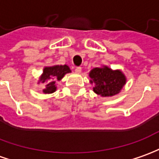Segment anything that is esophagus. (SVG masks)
Segmentation results:
<instances>
[{
    "label": "esophagus",
    "instance_id": "esophagus-1",
    "mask_svg": "<svg viewBox=\"0 0 159 159\" xmlns=\"http://www.w3.org/2000/svg\"><path fill=\"white\" fill-rule=\"evenodd\" d=\"M75 73H81L82 72V68L81 67H75Z\"/></svg>",
    "mask_w": 159,
    "mask_h": 159
}]
</instances>
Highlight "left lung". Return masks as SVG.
Returning a JSON list of instances; mask_svg holds the SVG:
<instances>
[{"instance_id": "8db88e82", "label": "left lung", "mask_w": 159, "mask_h": 159, "mask_svg": "<svg viewBox=\"0 0 159 159\" xmlns=\"http://www.w3.org/2000/svg\"><path fill=\"white\" fill-rule=\"evenodd\" d=\"M90 84L94 92L102 97H112L118 94L126 84V77L119 70H112L107 66L94 68L89 72Z\"/></svg>"}]
</instances>
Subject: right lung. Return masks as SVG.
<instances>
[{"mask_svg": "<svg viewBox=\"0 0 159 159\" xmlns=\"http://www.w3.org/2000/svg\"><path fill=\"white\" fill-rule=\"evenodd\" d=\"M70 72H71V70L68 65H53L45 67L38 81V84H46V88L43 90V93L50 94L55 92L57 90V81H60L67 73Z\"/></svg>", "mask_w": 159, "mask_h": 159, "instance_id": "1", "label": "right lung"}]
</instances>
